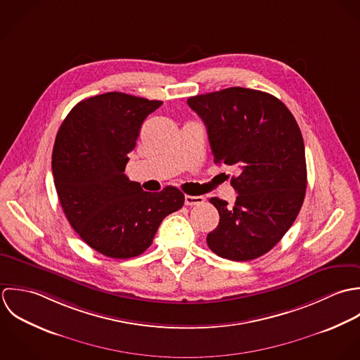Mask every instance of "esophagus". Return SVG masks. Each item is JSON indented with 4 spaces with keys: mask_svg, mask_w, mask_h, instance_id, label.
<instances>
[{
    "mask_svg": "<svg viewBox=\"0 0 360 360\" xmlns=\"http://www.w3.org/2000/svg\"><path fill=\"white\" fill-rule=\"evenodd\" d=\"M203 202H205L203 196H191V195L185 196V205L186 206H196V205H202Z\"/></svg>",
    "mask_w": 360,
    "mask_h": 360,
    "instance_id": "34e87169",
    "label": "esophagus"
}]
</instances>
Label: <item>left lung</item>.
<instances>
[{"label": "left lung", "instance_id": "left-lung-1", "mask_svg": "<svg viewBox=\"0 0 360 360\" xmlns=\"http://www.w3.org/2000/svg\"><path fill=\"white\" fill-rule=\"evenodd\" d=\"M203 120L216 164L238 165L231 207L212 198L219 222L207 235L217 256L248 262L271 250L296 219L307 175L304 144L287 105L266 91L228 87L188 98Z\"/></svg>", "mask_w": 360, "mask_h": 360}]
</instances>
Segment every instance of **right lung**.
<instances>
[{"mask_svg": "<svg viewBox=\"0 0 360 360\" xmlns=\"http://www.w3.org/2000/svg\"><path fill=\"white\" fill-rule=\"evenodd\" d=\"M161 104L98 94L77 103L57 134L51 167L63 210L76 233L107 257L142 255L161 221L184 206L178 188L144 192L124 174L146 117Z\"/></svg>", "mask_w": 360, "mask_h": 360, "instance_id": "add662e5", "label": "right lung"}]
</instances>
